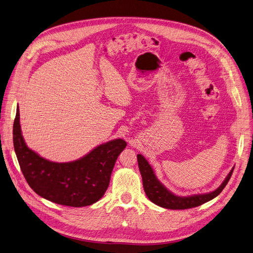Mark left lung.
I'll return each mask as SVG.
<instances>
[{
  "label": "left lung",
  "instance_id": "left-lung-1",
  "mask_svg": "<svg viewBox=\"0 0 253 253\" xmlns=\"http://www.w3.org/2000/svg\"><path fill=\"white\" fill-rule=\"evenodd\" d=\"M139 171L142 177L143 188L146 196L150 201L159 207L169 209V210H187L204 205L208 201L213 199L222 192L227 183L229 182L233 169L230 171L224 182L214 191L204 194H195L191 196H178L171 191L168 190L164 185L158 180L154 169L144 159L143 156L137 155Z\"/></svg>",
  "mask_w": 253,
  "mask_h": 253
}]
</instances>
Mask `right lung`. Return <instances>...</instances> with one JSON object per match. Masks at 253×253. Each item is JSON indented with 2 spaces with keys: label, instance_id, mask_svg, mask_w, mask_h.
Instances as JSON below:
<instances>
[{
  "label": "right lung",
  "instance_id": "obj_1",
  "mask_svg": "<svg viewBox=\"0 0 253 253\" xmlns=\"http://www.w3.org/2000/svg\"><path fill=\"white\" fill-rule=\"evenodd\" d=\"M13 143L20 169L31 189L52 203L73 208L90 206L103 197L115 163L127 145L121 138L114 139L96 146L79 160L50 162L26 145L18 107L13 125Z\"/></svg>",
  "mask_w": 253,
  "mask_h": 253
}]
</instances>
